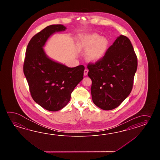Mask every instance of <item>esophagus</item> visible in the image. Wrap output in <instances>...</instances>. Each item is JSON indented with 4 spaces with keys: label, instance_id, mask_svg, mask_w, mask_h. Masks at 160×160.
Wrapping results in <instances>:
<instances>
[{
    "label": "esophagus",
    "instance_id": "esophagus-1",
    "mask_svg": "<svg viewBox=\"0 0 160 160\" xmlns=\"http://www.w3.org/2000/svg\"><path fill=\"white\" fill-rule=\"evenodd\" d=\"M88 70H87V69H85V70H84V72H83V74H84V75H85V76L88 75Z\"/></svg>",
    "mask_w": 160,
    "mask_h": 160
}]
</instances>
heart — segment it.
<instances>
[{
    "instance_id": "1",
    "label": "heart",
    "mask_w": 160,
    "mask_h": 160,
    "mask_svg": "<svg viewBox=\"0 0 160 160\" xmlns=\"http://www.w3.org/2000/svg\"><path fill=\"white\" fill-rule=\"evenodd\" d=\"M110 42L105 37H101L96 33L84 34L80 36L77 42L79 51L87 52L86 59L88 62L95 63L105 57L108 51Z\"/></svg>"
}]
</instances>
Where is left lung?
<instances>
[{"label": "left lung", "mask_w": 160, "mask_h": 160, "mask_svg": "<svg viewBox=\"0 0 160 160\" xmlns=\"http://www.w3.org/2000/svg\"><path fill=\"white\" fill-rule=\"evenodd\" d=\"M92 100L105 110L117 108L129 96L137 68V58L129 39L120 35L105 57L95 64L89 63Z\"/></svg>", "instance_id": "left-lung-1"}]
</instances>
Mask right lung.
<instances>
[{
    "label": "right lung",
    "mask_w": 160,
    "mask_h": 160,
    "mask_svg": "<svg viewBox=\"0 0 160 160\" xmlns=\"http://www.w3.org/2000/svg\"><path fill=\"white\" fill-rule=\"evenodd\" d=\"M62 24H52L35 35L26 51L23 72L34 101L43 108L56 112L70 100L71 94L83 78V65L68 68L49 58L43 48L48 38L66 30Z\"/></svg>",
    "instance_id": "obj_1"
}]
</instances>
